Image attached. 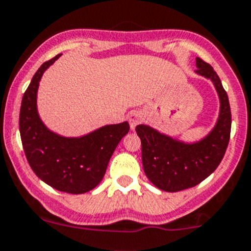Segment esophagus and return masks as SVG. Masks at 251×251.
Wrapping results in <instances>:
<instances>
[{
    "label": "esophagus",
    "instance_id": "34e87169",
    "mask_svg": "<svg viewBox=\"0 0 251 251\" xmlns=\"http://www.w3.org/2000/svg\"><path fill=\"white\" fill-rule=\"evenodd\" d=\"M127 119H128V123H130L131 130L133 131L136 128V126H137L138 124H140L141 121L143 120V115H142L141 111L133 110V111H131L130 114H128Z\"/></svg>",
    "mask_w": 251,
    "mask_h": 251
}]
</instances>
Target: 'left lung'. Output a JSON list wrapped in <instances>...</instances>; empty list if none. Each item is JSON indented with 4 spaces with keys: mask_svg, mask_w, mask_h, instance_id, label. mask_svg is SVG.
Here are the masks:
<instances>
[{
    "mask_svg": "<svg viewBox=\"0 0 251 251\" xmlns=\"http://www.w3.org/2000/svg\"><path fill=\"white\" fill-rule=\"evenodd\" d=\"M196 73L209 78L220 100V113L212 130L201 140L179 141L148 125H137L142 143V164L149 181L165 192H179L204 181L221 163L231 135V108L228 96L219 75L201 58L196 59Z\"/></svg>",
    "mask_w": 251,
    "mask_h": 251,
    "instance_id": "obj_1",
    "label": "left lung"
}]
</instances>
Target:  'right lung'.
Masks as SVG:
<instances>
[{"instance_id": "add662e5", "label": "right lung", "mask_w": 251, "mask_h": 251, "mask_svg": "<svg viewBox=\"0 0 251 251\" xmlns=\"http://www.w3.org/2000/svg\"><path fill=\"white\" fill-rule=\"evenodd\" d=\"M59 57L55 55L39 68L23 96L20 137L30 168L40 179L57 191L82 194L102 181L111 155L130 125L127 121L105 125L80 137H65L50 131L37 111V90L44 73Z\"/></svg>"}]
</instances>
